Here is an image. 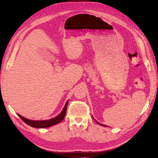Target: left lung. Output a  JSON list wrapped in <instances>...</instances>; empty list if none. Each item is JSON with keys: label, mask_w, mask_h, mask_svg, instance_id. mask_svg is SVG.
Returning <instances> with one entry per match:
<instances>
[{"label": "left lung", "mask_w": 158, "mask_h": 158, "mask_svg": "<svg viewBox=\"0 0 158 158\" xmlns=\"http://www.w3.org/2000/svg\"><path fill=\"white\" fill-rule=\"evenodd\" d=\"M92 118H93V117H92ZM98 124H99V125H101V126H105V127H106V125H103V124H100V123H98V122H96Z\"/></svg>", "instance_id": "1"}]
</instances>
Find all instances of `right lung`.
<instances>
[{
	"instance_id": "right-lung-1",
	"label": "right lung",
	"mask_w": 158,
	"mask_h": 158,
	"mask_svg": "<svg viewBox=\"0 0 158 158\" xmlns=\"http://www.w3.org/2000/svg\"><path fill=\"white\" fill-rule=\"evenodd\" d=\"M68 101L66 102V105H65L62 112L56 117L49 119V120H31L29 119H27L20 115L18 114V115L19 116L21 119L23 120V121L26 123L27 124L29 125L30 126H32L33 127H38V128H45V127H48L50 126H52L53 125L57 124L59 123H60L62 120L64 119L65 115H66V110H67V106H68Z\"/></svg>"
}]
</instances>
